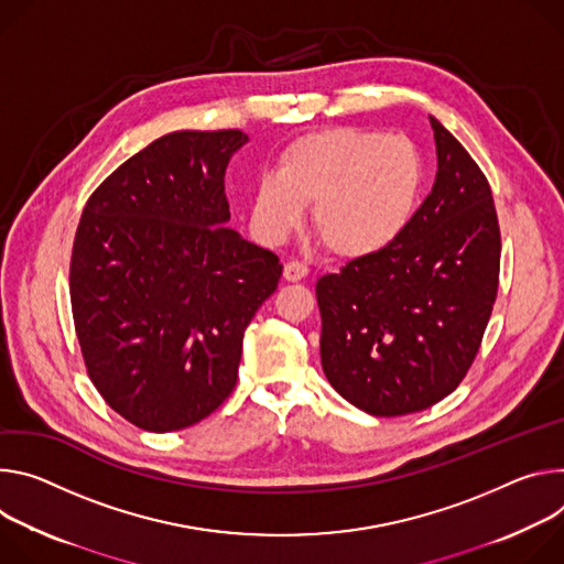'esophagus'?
I'll return each instance as SVG.
<instances>
[{
  "label": "esophagus",
  "instance_id": "esophagus-1",
  "mask_svg": "<svg viewBox=\"0 0 564 564\" xmlns=\"http://www.w3.org/2000/svg\"><path fill=\"white\" fill-rule=\"evenodd\" d=\"M306 267L304 264H300V262H286L284 264V280L286 282H300V280H304L306 278Z\"/></svg>",
  "mask_w": 564,
  "mask_h": 564
}]
</instances>
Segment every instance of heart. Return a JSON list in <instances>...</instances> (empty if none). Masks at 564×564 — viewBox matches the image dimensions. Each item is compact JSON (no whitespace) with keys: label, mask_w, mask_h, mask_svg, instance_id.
<instances>
[{"label":"heart","mask_w":564,"mask_h":564,"mask_svg":"<svg viewBox=\"0 0 564 564\" xmlns=\"http://www.w3.org/2000/svg\"><path fill=\"white\" fill-rule=\"evenodd\" d=\"M423 156L401 134L351 128L311 132L284 148L275 176L260 178L250 224L267 243L284 241L311 210V228L338 260L383 253L408 230L423 191Z\"/></svg>","instance_id":"heart-1"}]
</instances>
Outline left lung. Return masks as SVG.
Masks as SVG:
<instances>
[{"label": "left lung", "mask_w": 564, "mask_h": 564, "mask_svg": "<svg viewBox=\"0 0 564 564\" xmlns=\"http://www.w3.org/2000/svg\"><path fill=\"white\" fill-rule=\"evenodd\" d=\"M432 193L383 253L323 275L321 360L332 388L373 416H401L457 390L497 295L499 224L490 185L430 116Z\"/></svg>", "instance_id": "left-lung-1"}]
</instances>
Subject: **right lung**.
I'll return each mask as SVG.
<instances>
[{"instance_id":"right-lung-1","label":"right lung","mask_w":564,"mask_h":564,"mask_svg":"<svg viewBox=\"0 0 564 564\" xmlns=\"http://www.w3.org/2000/svg\"><path fill=\"white\" fill-rule=\"evenodd\" d=\"M246 143L239 130L165 134L83 210L69 273L83 358L107 405L148 432L228 399L243 332L278 289V256L226 226L224 174Z\"/></svg>"}]
</instances>
